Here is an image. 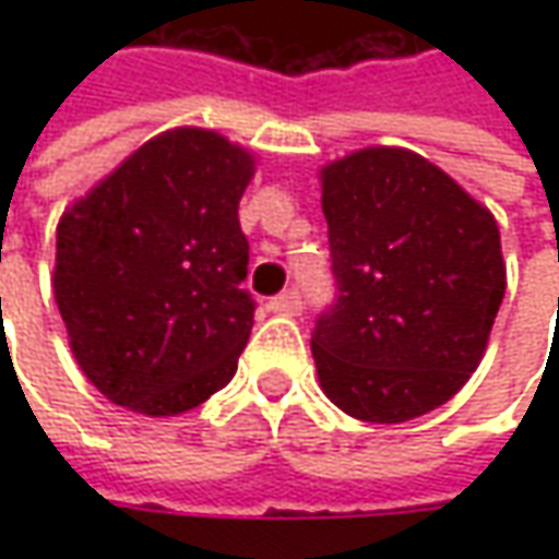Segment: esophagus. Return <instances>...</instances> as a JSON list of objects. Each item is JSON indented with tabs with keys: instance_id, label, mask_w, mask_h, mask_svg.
I'll list each match as a JSON object with an SVG mask.
<instances>
[{
	"instance_id": "obj_1",
	"label": "esophagus",
	"mask_w": 559,
	"mask_h": 559,
	"mask_svg": "<svg viewBox=\"0 0 559 559\" xmlns=\"http://www.w3.org/2000/svg\"><path fill=\"white\" fill-rule=\"evenodd\" d=\"M267 308L273 313H286V317H295V313L301 311V295H298V289H286L283 295L270 298Z\"/></svg>"
}]
</instances>
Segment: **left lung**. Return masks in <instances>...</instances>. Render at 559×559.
I'll list each match as a JSON object with an SVG mask.
<instances>
[{
  "instance_id": "8db88e82",
  "label": "left lung",
  "mask_w": 559,
  "mask_h": 559,
  "mask_svg": "<svg viewBox=\"0 0 559 559\" xmlns=\"http://www.w3.org/2000/svg\"><path fill=\"white\" fill-rule=\"evenodd\" d=\"M320 183L338 292L311 335L320 389L364 423L423 417L485 355L507 289L498 224L407 148L352 152Z\"/></svg>"
}]
</instances>
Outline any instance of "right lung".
Segmentation results:
<instances>
[{"label": "right lung", "mask_w": 559, "mask_h": 559, "mask_svg": "<svg viewBox=\"0 0 559 559\" xmlns=\"http://www.w3.org/2000/svg\"><path fill=\"white\" fill-rule=\"evenodd\" d=\"M254 155L199 127L140 145L55 233V305L80 370L108 401L174 417L221 392L246 348L239 199Z\"/></svg>", "instance_id": "add662e5"}]
</instances>
